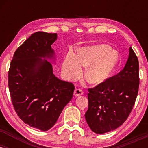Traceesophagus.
I'll list each match as a JSON object with an SVG mask.
<instances>
[{
	"instance_id": "obj_1",
	"label": "esophagus",
	"mask_w": 148,
	"mask_h": 148,
	"mask_svg": "<svg viewBox=\"0 0 148 148\" xmlns=\"http://www.w3.org/2000/svg\"><path fill=\"white\" fill-rule=\"evenodd\" d=\"M83 94H84V92L80 89H76L74 92V95L76 97L81 96V95H82Z\"/></svg>"
}]
</instances>
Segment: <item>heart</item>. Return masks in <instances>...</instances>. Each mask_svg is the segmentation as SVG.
Masks as SVG:
<instances>
[{
    "mask_svg": "<svg viewBox=\"0 0 148 148\" xmlns=\"http://www.w3.org/2000/svg\"><path fill=\"white\" fill-rule=\"evenodd\" d=\"M118 62V56L106 45H97L81 49L78 56L67 54L62 65L64 74L69 79H75L81 73V66L88 68L85 77L93 84L103 83L109 77Z\"/></svg>",
    "mask_w": 148,
    "mask_h": 148,
    "instance_id": "1",
    "label": "heart"
}]
</instances>
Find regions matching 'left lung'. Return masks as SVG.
<instances>
[{"label": "left lung", "instance_id": "8db88e82", "mask_svg": "<svg viewBox=\"0 0 148 148\" xmlns=\"http://www.w3.org/2000/svg\"><path fill=\"white\" fill-rule=\"evenodd\" d=\"M139 63L132 47L123 70L89 88L85 117L96 134L115 130L126 121L135 104L139 88Z\"/></svg>", "mask_w": 148, "mask_h": 148}]
</instances>
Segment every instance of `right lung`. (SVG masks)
<instances>
[{"label": "right lung", "instance_id": "1", "mask_svg": "<svg viewBox=\"0 0 148 148\" xmlns=\"http://www.w3.org/2000/svg\"><path fill=\"white\" fill-rule=\"evenodd\" d=\"M56 39V33L32 34L14 52L8 72L15 111L25 124L41 131L56 123L74 93V84L58 79L52 64L40 58L53 57L51 45Z\"/></svg>", "mask_w": 148, "mask_h": 148}]
</instances>
